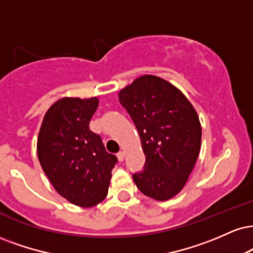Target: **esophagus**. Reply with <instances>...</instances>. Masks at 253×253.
Instances as JSON below:
<instances>
[{"mask_svg": "<svg viewBox=\"0 0 253 253\" xmlns=\"http://www.w3.org/2000/svg\"><path fill=\"white\" fill-rule=\"evenodd\" d=\"M117 157H118L119 161H124V159H125V152L124 151L119 152V153L117 154Z\"/></svg>", "mask_w": 253, "mask_h": 253, "instance_id": "1", "label": "esophagus"}]
</instances>
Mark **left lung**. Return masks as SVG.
Here are the masks:
<instances>
[{
    "instance_id": "1",
    "label": "left lung",
    "mask_w": 253,
    "mask_h": 253,
    "mask_svg": "<svg viewBox=\"0 0 253 253\" xmlns=\"http://www.w3.org/2000/svg\"><path fill=\"white\" fill-rule=\"evenodd\" d=\"M119 101L138 129L146 156L133 174L136 187L156 200L171 199L186 184L202 145L196 109L178 88L144 75L119 93Z\"/></svg>"
}]
</instances>
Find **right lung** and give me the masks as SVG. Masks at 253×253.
I'll return each mask as SVG.
<instances>
[{
	"instance_id": "right-lung-1",
	"label": "right lung",
	"mask_w": 253,
	"mask_h": 253,
	"mask_svg": "<svg viewBox=\"0 0 253 253\" xmlns=\"http://www.w3.org/2000/svg\"><path fill=\"white\" fill-rule=\"evenodd\" d=\"M97 97H63L45 113L38 139L42 169L60 196L90 208L108 193L118 158L106 151L101 136L89 129Z\"/></svg>"
}]
</instances>
